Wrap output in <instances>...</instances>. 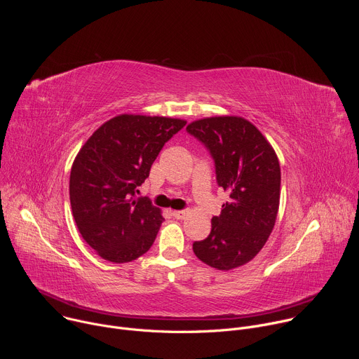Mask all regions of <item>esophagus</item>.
<instances>
[{
  "label": "esophagus",
  "mask_w": 359,
  "mask_h": 359,
  "mask_svg": "<svg viewBox=\"0 0 359 359\" xmlns=\"http://www.w3.org/2000/svg\"><path fill=\"white\" fill-rule=\"evenodd\" d=\"M186 210H175L173 212V216L176 217V219H179V220H182V219H184L186 217Z\"/></svg>",
  "instance_id": "1"
}]
</instances>
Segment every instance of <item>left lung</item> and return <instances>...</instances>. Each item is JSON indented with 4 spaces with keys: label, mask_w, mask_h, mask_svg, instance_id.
<instances>
[{
    "label": "left lung",
    "mask_w": 359,
    "mask_h": 359,
    "mask_svg": "<svg viewBox=\"0 0 359 359\" xmlns=\"http://www.w3.org/2000/svg\"><path fill=\"white\" fill-rule=\"evenodd\" d=\"M187 133L201 142L215 162L216 180L230 193L210 234L193 243L196 257L217 270L252 260L271 234L280 204L277 155L262 132L238 116L191 122Z\"/></svg>",
    "instance_id": "obj_1"
}]
</instances>
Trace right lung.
<instances>
[{
	"label": "right lung",
	"instance_id": "add662e5",
	"mask_svg": "<svg viewBox=\"0 0 359 359\" xmlns=\"http://www.w3.org/2000/svg\"><path fill=\"white\" fill-rule=\"evenodd\" d=\"M186 121L121 115L86 140L71 169L69 198L83 240L112 263H129L153 244L165 220L139 186Z\"/></svg>",
	"mask_w": 359,
	"mask_h": 359
}]
</instances>
